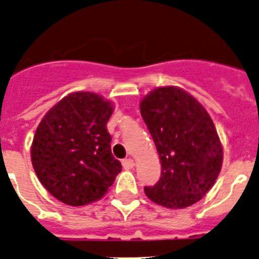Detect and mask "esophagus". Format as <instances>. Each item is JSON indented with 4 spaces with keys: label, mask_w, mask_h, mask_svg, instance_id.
<instances>
[{
    "label": "esophagus",
    "mask_w": 259,
    "mask_h": 259,
    "mask_svg": "<svg viewBox=\"0 0 259 259\" xmlns=\"http://www.w3.org/2000/svg\"><path fill=\"white\" fill-rule=\"evenodd\" d=\"M122 166H124V169H132L134 166V160H132V158H125V160H122Z\"/></svg>",
    "instance_id": "1"
}]
</instances>
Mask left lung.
Segmentation results:
<instances>
[{
  "label": "left lung",
  "instance_id": "left-lung-1",
  "mask_svg": "<svg viewBox=\"0 0 259 259\" xmlns=\"http://www.w3.org/2000/svg\"><path fill=\"white\" fill-rule=\"evenodd\" d=\"M141 115L161 162V178L144 187L148 199L170 209L201 200L213 187L223 160L209 113L185 90L164 86L141 102Z\"/></svg>",
  "mask_w": 259,
  "mask_h": 259
}]
</instances>
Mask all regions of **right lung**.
<instances>
[{
  "mask_svg": "<svg viewBox=\"0 0 259 259\" xmlns=\"http://www.w3.org/2000/svg\"><path fill=\"white\" fill-rule=\"evenodd\" d=\"M113 107L94 93L67 95L39 122L32 165L49 192L72 206L102 199L122 166L111 151Z\"/></svg>",
  "mask_w": 259,
  "mask_h": 259,
  "instance_id": "obj_1",
  "label": "right lung"
}]
</instances>
